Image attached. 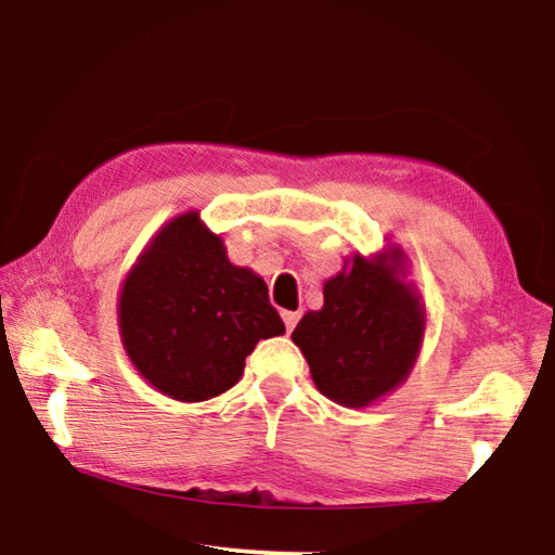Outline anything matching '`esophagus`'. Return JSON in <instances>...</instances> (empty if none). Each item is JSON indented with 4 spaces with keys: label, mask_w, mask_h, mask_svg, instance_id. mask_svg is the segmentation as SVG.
I'll return each instance as SVG.
<instances>
[{
    "label": "esophagus",
    "mask_w": 555,
    "mask_h": 555,
    "mask_svg": "<svg viewBox=\"0 0 555 555\" xmlns=\"http://www.w3.org/2000/svg\"><path fill=\"white\" fill-rule=\"evenodd\" d=\"M281 318H284L286 331L291 333V331H294V327H296V323L300 321V313H298V311H284V315H281Z\"/></svg>",
    "instance_id": "esophagus-1"
}]
</instances>
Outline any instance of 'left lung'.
I'll return each instance as SVG.
<instances>
[{
	"label": "left lung",
	"mask_w": 555,
	"mask_h": 555,
	"mask_svg": "<svg viewBox=\"0 0 555 555\" xmlns=\"http://www.w3.org/2000/svg\"><path fill=\"white\" fill-rule=\"evenodd\" d=\"M403 251L354 255L323 286L321 311H308L294 340L318 391L364 409L406 382L426 331V308L403 281Z\"/></svg>",
	"instance_id": "obj_1"
}]
</instances>
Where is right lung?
<instances>
[{"label": "right lung", "instance_id": "1", "mask_svg": "<svg viewBox=\"0 0 555 555\" xmlns=\"http://www.w3.org/2000/svg\"><path fill=\"white\" fill-rule=\"evenodd\" d=\"M117 315L129 360L176 401L232 389L257 343L286 333L264 279L234 267L193 210L149 242L121 286Z\"/></svg>", "mask_w": 555, "mask_h": 555}]
</instances>
